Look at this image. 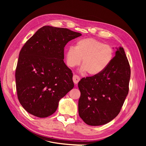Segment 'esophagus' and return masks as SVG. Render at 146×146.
<instances>
[{
	"label": "esophagus",
	"instance_id": "1",
	"mask_svg": "<svg viewBox=\"0 0 146 146\" xmlns=\"http://www.w3.org/2000/svg\"><path fill=\"white\" fill-rule=\"evenodd\" d=\"M73 82L74 83L76 84V85H77V84L78 83V82L80 81V78L78 76H77V75H74L73 76Z\"/></svg>",
	"mask_w": 146,
	"mask_h": 146
}]
</instances>
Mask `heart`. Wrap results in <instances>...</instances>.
I'll return each instance as SVG.
<instances>
[{
	"instance_id": "b5f03b06",
	"label": "heart",
	"mask_w": 146,
	"mask_h": 146,
	"mask_svg": "<svg viewBox=\"0 0 146 146\" xmlns=\"http://www.w3.org/2000/svg\"><path fill=\"white\" fill-rule=\"evenodd\" d=\"M114 57L113 48L94 38H87L76 42L65 52L66 64L70 68L79 65L81 72L90 76L102 73L111 64Z\"/></svg>"
}]
</instances>
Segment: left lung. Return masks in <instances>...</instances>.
Returning <instances> with one entry per match:
<instances>
[{"label":"left lung","mask_w":146,"mask_h":146,"mask_svg":"<svg viewBox=\"0 0 146 146\" xmlns=\"http://www.w3.org/2000/svg\"><path fill=\"white\" fill-rule=\"evenodd\" d=\"M105 70L96 76L82 78L78 114L86 124L104 125L115 118L129 93L130 68L123 47Z\"/></svg>","instance_id":"1"}]
</instances>
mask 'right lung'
<instances>
[{
	"label": "right lung",
	"mask_w": 146,
	"mask_h": 146,
	"mask_svg": "<svg viewBox=\"0 0 146 146\" xmlns=\"http://www.w3.org/2000/svg\"><path fill=\"white\" fill-rule=\"evenodd\" d=\"M81 33L44 26L22 48L15 78L17 98L30 114L46 117L74 86L73 74L64 62V47Z\"/></svg>",
	"instance_id": "right-lung-1"
}]
</instances>
